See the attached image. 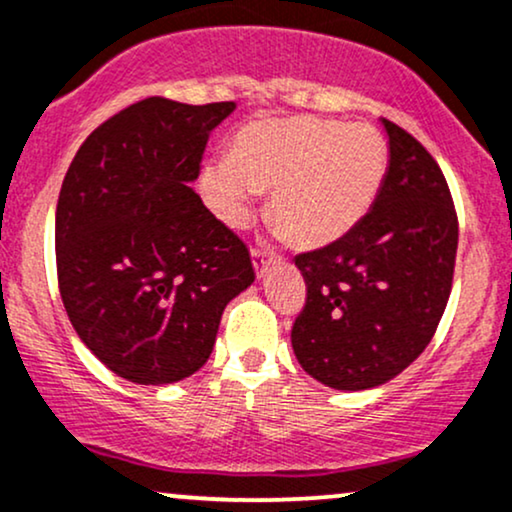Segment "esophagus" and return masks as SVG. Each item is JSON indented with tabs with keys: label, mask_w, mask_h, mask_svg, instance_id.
Here are the masks:
<instances>
[{
	"label": "esophagus",
	"mask_w": 512,
	"mask_h": 512,
	"mask_svg": "<svg viewBox=\"0 0 512 512\" xmlns=\"http://www.w3.org/2000/svg\"><path fill=\"white\" fill-rule=\"evenodd\" d=\"M272 260H276V255H269V252H264V250H252V264H255V272H257V276H262L264 272H267V267H269V262Z\"/></svg>",
	"instance_id": "1"
}]
</instances>
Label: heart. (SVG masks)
Listing matches in <instances>:
<instances>
[{
	"mask_svg": "<svg viewBox=\"0 0 512 512\" xmlns=\"http://www.w3.org/2000/svg\"><path fill=\"white\" fill-rule=\"evenodd\" d=\"M389 169L374 128L322 116H267L238 128L231 157L205 169L221 219L243 226L257 190H272L269 214L298 245L317 248L353 231L372 209Z\"/></svg>",
	"mask_w": 512,
	"mask_h": 512,
	"instance_id": "1",
	"label": "heart"
}]
</instances>
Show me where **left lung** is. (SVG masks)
Segmentation results:
<instances>
[{
    "instance_id": "obj_1",
    "label": "left lung",
    "mask_w": 512,
    "mask_h": 512,
    "mask_svg": "<svg viewBox=\"0 0 512 512\" xmlns=\"http://www.w3.org/2000/svg\"><path fill=\"white\" fill-rule=\"evenodd\" d=\"M389 171L365 219L295 257L307 298L291 343L307 374L365 391L403 372L429 346L446 310L458 214L436 159L393 121Z\"/></svg>"
}]
</instances>
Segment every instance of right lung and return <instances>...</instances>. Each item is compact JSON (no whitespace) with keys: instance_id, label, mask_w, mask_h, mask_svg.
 <instances>
[{"instance_id":"obj_1","label":"right lung","mask_w":512,"mask_h":512,"mask_svg":"<svg viewBox=\"0 0 512 512\" xmlns=\"http://www.w3.org/2000/svg\"><path fill=\"white\" fill-rule=\"evenodd\" d=\"M236 104L147 97L97 126L57 202V279L80 341L133 384L207 362L221 312L255 281L248 245L190 188Z\"/></svg>"}]
</instances>
